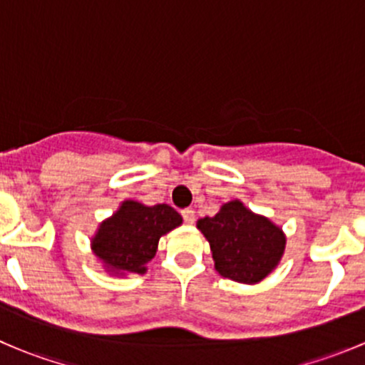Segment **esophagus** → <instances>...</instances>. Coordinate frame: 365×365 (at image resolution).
<instances>
[{
  "mask_svg": "<svg viewBox=\"0 0 365 365\" xmlns=\"http://www.w3.org/2000/svg\"><path fill=\"white\" fill-rule=\"evenodd\" d=\"M182 217L183 220H185V224H194V220H196V212H194L192 208H185L182 212Z\"/></svg>",
  "mask_w": 365,
  "mask_h": 365,
  "instance_id": "34e87169",
  "label": "esophagus"
}]
</instances>
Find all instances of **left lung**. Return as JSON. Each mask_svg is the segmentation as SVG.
Returning a JSON list of instances; mask_svg holds the SVG:
<instances>
[{"mask_svg": "<svg viewBox=\"0 0 365 365\" xmlns=\"http://www.w3.org/2000/svg\"><path fill=\"white\" fill-rule=\"evenodd\" d=\"M197 230L208 240L215 270L231 281H263L284 254L286 237L281 227L238 200L220 206L217 215L197 220Z\"/></svg>", "mask_w": 365, "mask_h": 365, "instance_id": "left-lung-1", "label": "left lung"}]
</instances>
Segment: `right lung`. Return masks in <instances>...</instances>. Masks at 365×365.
I'll return each instance as SVG.
<instances>
[{"mask_svg": "<svg viewBox=\"0 0 365 365\" xmlns=\"http://www.w3.org/2000/svg\"><path fill=\"white\" fill-rule=\"evenodd\" d=\"M182 224V215L169 205L146 206L127 200L91 238L95 256L113 274H145L155 256L162 235Z\"/></svg>", "mask_w": 365, "mask_h": 365, "instance_id": "1", "label": "right lung"}]
</instances>
